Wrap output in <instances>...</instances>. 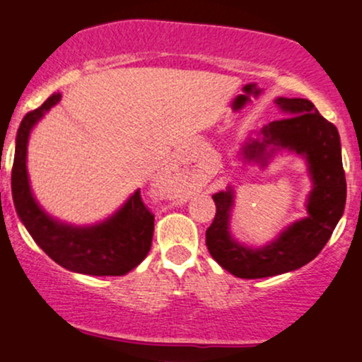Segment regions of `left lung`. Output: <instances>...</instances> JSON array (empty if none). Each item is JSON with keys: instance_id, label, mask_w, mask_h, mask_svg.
<instances>
[{"instance_id": "8db88e82", "label": "left lung", "mask_w": 362, "mask_h": 362, "mask_svg": "<svg viewBox=\"0 0 362 362\" xmlns=\"http://www.w3.org/2000/svg\"><path fill=\"white\" fill-rule=\"evenodd\" d=\"M274 103L286 117L262 127L255 138L248 136L240 155L243 161L265 168L279 153H294L306 161L311 190L305 218L291 223L262 247H248L231 235L233 187L213 195L216 216L206 231L207 250L223 269L242 279L279 276L308 264L330 240L346 207L347 185L337 127L306 98L277 97Z\"/></svg>"}]
</instances>
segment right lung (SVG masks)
Instances as JSON below:
<instances>
[{
    "mask_svg": "<svg viewBox=\"0 0 362 362\" xmlns=\"http://www.w3.org/2000/svg\"><path fill=\"white\" fill-rule=\"evenodd\" d=\"M59 100L61 93H52L39 109L25 115L16 132L11 170L16 214L34 242L61 267L86 276H124L146 259L155 230V216L141 201L139 189L109 218L83 226L52 218L32 192L27 170L28 138Z\"/></svg>",
    "mask_w": 362,
    "mask_h": 362,
    "instance_id": "right-lung-1",
    "label": "right lung"
}]
</instances>
